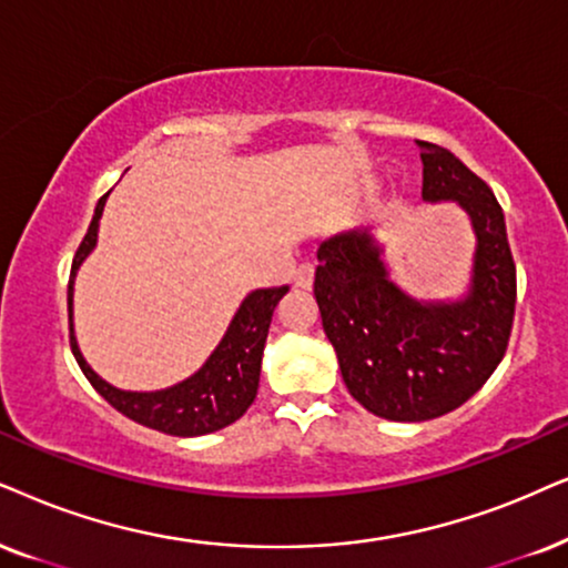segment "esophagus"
I'll return each mask as SVG.
<instances>
[{
	"label": "esophagus",
	"instance_id": "1",
	"mask_svg": "<svg viewBox=\"0 0 568 568\" xmlns=\"http://www.w3.org/2000/svg\"><path fill=\"white\" fill-rule=\"evenodd\" d=\"M293 283H296V288H312L314 283V264H301V267L293 272Z\"/></svg>",
	"mask_w": 568,
	"mask_h": 568
}]
</instances>
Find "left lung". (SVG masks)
Wrapping results in <instances>:
<instances>
[{"label": "left lung", "mask_w": 568, "mask_h": 568, "mask_svg": "<svg viewBox=\"0 0 568 568\" xmlns=\"http://www.w3.org/2000/svg\"><path fill=\"white\" fill-rule=\"evenodd\" d=\"M422 149L427 201H458L477 233L469 296L419 304L387 280L369 233L335 235L317 248L314 296L343 383L367 412L390 422H427L466 404L508 348L516 264L504 210L490 185L448 149Z\"/></svg>", "instance_id": "8db88e82"}]
</instances>
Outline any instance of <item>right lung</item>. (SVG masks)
<instances>
[{"mask_svg":"<svg viewBox=\"0 0 568 568\" xmlns=\"http://www.w3.org/2000/svg\"><path fill=\"white\" fill-rule=\"evenodd\" d=\"M106 196L99 199L97 212L89 225V233L83 235L81 246L75 251L73 267H70V283H68V314H70V348L78 367L85 375V379L97 387L112 408L125 414L128 419L139 422L143 427L160 429L164 435L175 437H196L210 435L217 429L233 425L246 414V408L254 404L256 387H260V369H262V351L267 343L272 312H275L277 301L288 293V285L280 288H262L248 293L243 304L227 327L225 337L214 354L206 358V364L196 375L183 379V383L168 387V390L156 393H131L118 390L110 383L93 372L78 348L73 335V277L91 248L97 246V231L99 220H102Z\"/></svg>","mask_w":568,"mask_h":568,"instance_id":"obj_1","label":"right lung"}]
</instances>
